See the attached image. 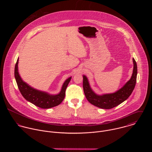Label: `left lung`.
Here are the masks:
<instances>
[{"label": "left lung", "instance_id": "1", "mask_svg": "<svg viewBox=\"0 0 152 152\" xmlns=\"http://www.w3.org/2000/svg\"><path fill=\"white\" fill-rule=\"evenodd\" d=\"M133 69L131 78L126 84L115 92L98 95L91 88L88 78L83 75V89L87 100L89 103L100 108H113L126 101L132 93L136 83L137 64L133 58Z\"/></svg>", "mask_w": 152, "mask_h": 152}]
</instances>
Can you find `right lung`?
I'll return each instance as SVG.
<instances>
[{"label": "right lung", "mask_w": 152, "mask_h": 152, "mask_svg": "<svg viewBox=\"0 0 152 152\" xmlns=\"http://www.w3.org/2000/svg\"><path fill=\"white\" fill-rule=\"evenodd\" d=\"M19 58L15 68V77L22 96L28 102L43 109H48L60 105L64 99L65 90L71 80V77L67 78L63 83L60 92L56 94H50L31 87L22 80L18 70Z\"/></svg>", "instance_id": "right-lung-1"}]
</instances>
